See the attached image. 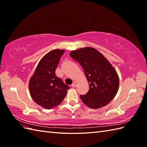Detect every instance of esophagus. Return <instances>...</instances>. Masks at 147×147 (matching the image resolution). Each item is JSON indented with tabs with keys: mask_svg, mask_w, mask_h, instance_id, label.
<instances>
[{
	"mask_svg": "<svg viewBox=\"0 0 147 147\" xmlns=\"http://www.w3.org/2000/svg\"><path fill=\"white\" fill-rule=\"evenodd\" d=\"M76 85H77V82L74 81V82H73V83L72 84V86H73V88H74V87L76 86Z\"/></svg>",
	"mask_w": 147,
	"mask_h": 147,
	"instance_id": "obj_1",
	"label": "esophagus"
}]
</instances>
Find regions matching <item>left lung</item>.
I'll return each instance as SVG.
<instances>
[{"label":"left lung","instance_id":"obj_1","mask_svg":"<svg viewBox=\"0 0 147 147\" xmlns=\"http://www.w3.org/2000/svg\"><path fill=\"white\" fill-rule=\"evenodd\" d=\"M71 57L83 67L90 84L85 95H80L87 107L98 109L115 98L119 88V77L114 67L103 54L91 47L72 51Z\"/></svg>","mask_w":147,"mask_h":147}]
</instances>
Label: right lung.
<instances>
[{"instance_id":"obj_1","label":"right lung","mask_w":147,"mask_h":147,"mask_svg":"<svg viewBox=\"0 0 147 147\" xmlns=\"http://www.w3.org/2000/svg\"><path fill=\"white\" fill-rule=\"evenodd\" d=\"M64 49H54L40 60L29 83L30 96L36 103L50 110L63 101L69 87L56 76L55 71Z\"/></svg>"}]
</instances>
